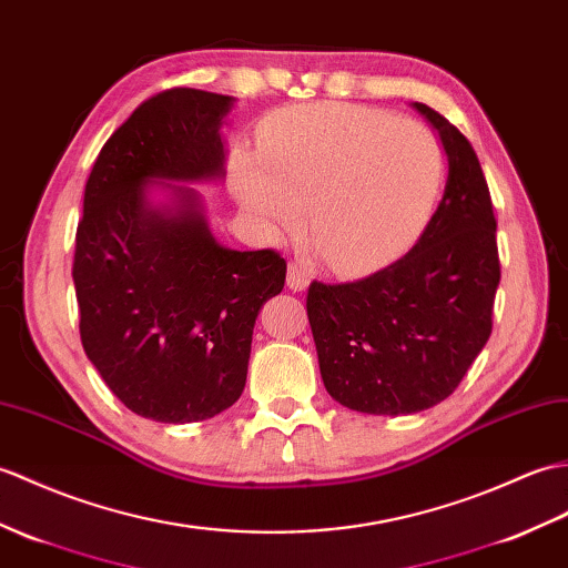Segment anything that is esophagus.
<instances>
[{
    "label": "esophagus",
    "mask_w": 568,
    "mask_h": 568,
    "mask_svg": "<svg viewBox=\"0 0 568 568\" xmlns=\"http://www.w3.org/2000/svg\"><path fill=\"white\" fill-rule=\"evenodd\" d=\"M310 285V271L305 263L300 261H293L287 266V287L295 290V293H300V290H305Z\"/></svg>",
    "instance_id": "esophagus-1"
}]
</instances>
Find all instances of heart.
Listing matches in <instances>:
<instances>
[{
	"label": "heart",
	"mask_w": 568,
	"mask_h": 568,
	"mask_svg": "<svg viewBox=\"0 0 568 568\" xmlns=\"http://www.w3.org/2000/svg\"><path fill=\"white\" fill-rule=\"evenodd\" d=\"M261 154L234 156V191L268 232L307 227L328 266L351 271L397 252L424 227L445 181L440 138L424 123L353 103L268 118Z\"/></svg>",
	"instance_id": "b5f03b06"
}]
</instances>
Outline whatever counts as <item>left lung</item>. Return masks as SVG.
<instances>
[{
    "mask_svg": "<svg viewBox=\"0 0 568 568\" xmlns=\"http://www.w3.org/2000/svg\"><path fill=\"white\" fill-rule=\"evenodd\" d=\"M447 152L443 201L389 266L353 283L312 281L307 316L326 392L353 412L416 414L450 397L491 336L500 281L491 193L469 140L414 103Z\"/></svg>",
    "mask_w": 568,
    "mask_h": 568,
    "instance_id": "1",
    "label": "left lung"
}]
</instances>
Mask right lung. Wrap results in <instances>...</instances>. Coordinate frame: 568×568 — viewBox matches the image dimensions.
I'll use <instances>...</instances> for the list:
<instances>
[{"label":"right lung","mask_w":568,"mask_h":568,"mask_svg":"<svg viewBox=\"0 0 568 568\" xmlns=\"http://www.w3.org/2000/svg\"><path fill=\"white\" fill-rule=\"evenodd\" d=\"M232 97L176 87L142 101L105 140L84 189L72 278L79 336L130 412L191 424L244 392L258 310L285 285L275 248L234 252L210 234L193 191L148 203L154 179L222 176Z\"/></svg>","instance_id":"1"}]
</instances>
